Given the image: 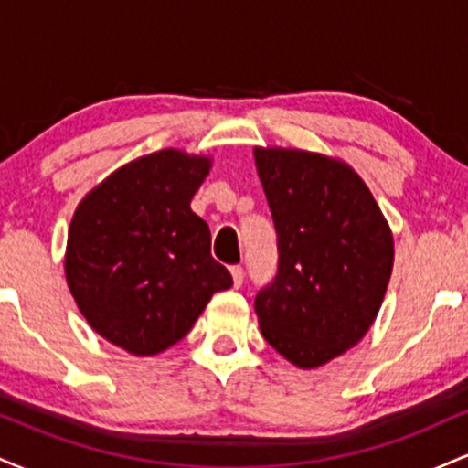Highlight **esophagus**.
Listing matches in <instances>:
<instances>
[{"instance_id":"34e87169","label":"esophagus","mask_w":468,"mask_h":468,"mask_svg":"<svg viewBox=\"0 0 468 468\" xmlns=\"http://www.w3.org/2000/svg\"><path fill=\"white\" fill-rule=\"evenodd\" d=\"M230 277H233V286L239 288L244 283V271H241V266H230Z\"/></svg>"}]
</instances>
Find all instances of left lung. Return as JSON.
<instances>
[{
  "label": "left lung",
  "instance_id": "obj_1",
  "mask_svg": "<svg viewBox=\"0 0 468 468\" xmlns=\"http://www.w3.org/2000/svg\"><path fill=\"white\" fill-rule=\"evenodd\" d=\"M277 230L279 271L255 297L260 330L297 367L330 363L372 327L394 235L350 165L303 149L255 147Z\"/></svg>",
  "mask_w": 468,
  "mask_h": 468
}]
</instances>
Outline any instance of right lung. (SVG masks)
Wrapping results in <instances>:
<instances>
[{"mask_svg":"<svg viewBox=\"0 0 468 468\" xmlns=\"http://www.w3.org/2000/svg\"><path fill=\"white\" fill-rule=\"evenodd\" d=\"M211 155L160 149L96 185L68 230L66 279L90 327L133 356L186 336L218 290L233 286L211 257V230L191 200Z\"/></svg>","mask_w":468,"mask_h":468,"instance_id":"1","label":"right lung"}]
</instances>
